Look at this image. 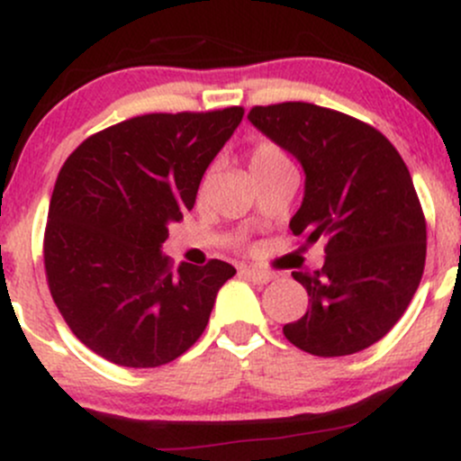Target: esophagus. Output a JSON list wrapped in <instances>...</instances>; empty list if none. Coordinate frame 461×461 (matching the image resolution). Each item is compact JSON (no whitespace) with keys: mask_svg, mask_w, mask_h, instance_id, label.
<instances>
[{"mask_svg":"<svg viewBox=\"0 0 461 461\" xmlns=\"http://www.w3.org/2000/svg\"><path fill=\"white\" fill-rule=\"evenodd\" d=\"M240 275L253 284H268L273 279L271 273L258 271V268H240Z\"/></svg>","mask_w":461,"mask_h":461,"instance_id":"34e87169","label":"esophagus"}]
</instances>
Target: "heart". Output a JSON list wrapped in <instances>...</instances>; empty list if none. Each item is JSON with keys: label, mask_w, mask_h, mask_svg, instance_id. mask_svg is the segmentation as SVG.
<instances>
[{"label": "heart", "mask_w": 461, "mask_h": 461, "mask_svg": "<svg viewBox=\"0 0 461 461\" xmlns=\"http://www.w3.org/2000/svg\"><path fill=\"white\" fill-rule=\"evenodd\" d=\"M285 160H288V158H285V153L279 149L277 145H273V142H260V145L251 151V156H249V168H251V173H256L260 171V168L273 167V164H279Z\"/></svg>", "instance_id": "heart-1"}]
</instances>
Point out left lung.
Returning a JSON list of instances; mask_svg holds the SVG:
<instances>
[{
	"label": "left lung",
	"mask_w": 461,
	"mask_h": 461,
	"mask_svg": "<svg viewBox=\"0 0 461 461\" xmlns=\"http://www.w3.org/2000/svg\"><path fill=\"white\" fill-rule=\"evenodd\" d=\"M249 121L305 171L293 234L325 242L321 271L293 273L310 308L284 336L319 357L364 351L403 316L425 268L427 223L403 158L373 125L314 104L253 105Z\"/></svg>",
	"instance_id": "8db88e82"
}]
</instances>
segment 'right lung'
Instances as JSON below:
<instances>
[{
  "label": "right lung",
  "mask_w": 461,
  "mask_h": 461,
  "mask_svg": "<svg viewBox=\"0 0 461 461\" xmlns=\"http://www.w3.org/2000/svg\"><path fill=\"white\" fill-rule=\"evenodd\" d=\"M242 114L231 105L134 116L62 164L43 240L47 284L68 330L108 362L156 368L186 353L236 275L221 260L173 268L160 247Z\"/></svg>",
  "instance_id": "1"
}]
</instances>
